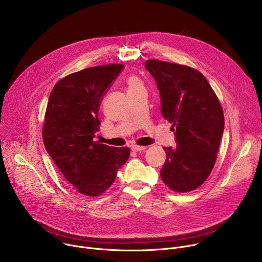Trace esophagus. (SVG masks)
<instances>
[{"mask_svg":"<svg viewBox=\"0 0 262 262\" xmlns=\"http://www.w3.org/2000/svg\"><path fill=\"white\" fill-rule=\"evenodd\" d=\"M145 149H146L145 146H139V145H133L132 146L133 151H143V150H145Z\"/></svg>","mask_w":262,"mask_h":262,"instance_id":"obj_1","label":"esophagus"}]
</instances>
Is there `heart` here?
Returning <instances> with one entry per match:
<instances>
[{"label":"heart","mask_w":262,"mask_h":262,"mask_svg":"<svg viewBox=\"0 0 262 262\" xmlns=\"http://www.w3.org/2000/svg\"><path fill=\"white\" fill-rule=\"evenodd\" d=\"M126 84H127L128 92H129V91L138 90V89H140V88H144L142 81H141L139 78L135 77V76L129 77V78L126 80Z\"/></svg>","instance_id":"obj_1"}]
</instances>
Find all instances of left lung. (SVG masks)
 <instances>
[{
  "label": "left lung",
  "mask_w": 262,
  "mask_h": 262,
  "mask_svg": "<svg viewBox=\"0 0 262 262\" xmlns=\"http://www.w3.org/2000/svg\"><path fill=\"white\" fill-rule=\"evenodd\" d=\"M146 69L157 81L163 117L172 123L176 147H164L167 160L161 177L177 193L198 189L209 176L224 132L219 98L198 70L177 63L147 60Z\"/></svg>",
  "instance_id": "8db88e82"
}]
</instances>
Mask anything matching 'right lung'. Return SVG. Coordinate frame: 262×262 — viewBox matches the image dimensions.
I'll list each match as a JSON object with an SVG mask.
<instances>
[{"label":"right lung","mask_w":262,"mask_h":262,"mask_svg":"<svg viewBox=\"0 0 262 262\" xmlns=\"http://www.w3.org/2000/svg\"><path fill=\"white\" fill-rule=\"evenodd\" d=\"M122 64L89 67L68 74L54 86L43 120L47 151L77 192L97 197L116 179L126 163L128 147H112L93 138L99 130V103Z\"/></svg>","instance_id":"1"}]
</instances>
